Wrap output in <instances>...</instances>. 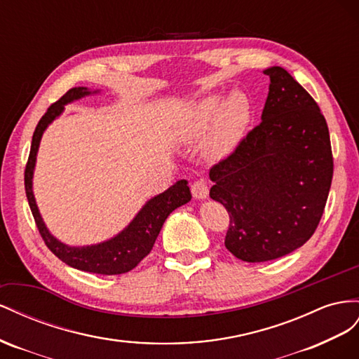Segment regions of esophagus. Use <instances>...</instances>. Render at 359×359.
<instances>
[{
  "instance_id": "1",
  "label": "esophagus",
  "mask_w": 359,
  "mask_h": 359,
  "mask_svg": "<svg viewBox=\"0 0 359 359\" xmlns=\"http://www.w3.org/2000/svg\"><path fill=\"white\" fill-rule=\"evenodd\" d=\"M191 192H192L194 198H197V200L208 198L209 197V188H208L206 180L198 179V180L194 182L191 185Z\"/></svg>"
}]
</instances>
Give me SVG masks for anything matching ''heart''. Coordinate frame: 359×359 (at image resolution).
I'll use <instances>...</instances> for the list:
<instances>
[{
    "label": "heart",
    "mask_w": 359,
    "mask_h": 359,
    "mask_svg": "<svg viewBox=\"0 0 359 359\" xmlns=\"http://www.w3.org/2000/svg\"><path fill=\"white\" fill-rule=\"evenodd\" d=\"M252 117L250 97L242 91H233L227 97L225 91L204 96L183 112L179 125V137L183 141L204 138V155L210 159H224L230 156L247 134Z\"/></svg>",
    "instance_id": "heart-1"
}]
</instances>
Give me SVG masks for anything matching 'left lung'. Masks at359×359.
I'll return each mask as SVG.
<instances>
[{
  "mask_svg": "<svg viewBox=\"0 0 359 359\" xmlns=\"http://www.w3.org/2000/svg\"><path fill=\"white\" fill-rule=\"evenodd\" d=\"M262 123L210 168V198L227 209L225 248L243 262L280 259L316 231L334 159L319 105L287 70L273 66Z\"/></svg>",
  "mask_w": 359,
  "mask_h": 359,
  "instance_id": "left-lung-1",
  "label": "left lung"
}]
</instances>
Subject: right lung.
Masks as SVG:
<instances>
[{
    "label": "right lung",
    "instance_id": "right-lung-1",
    "mask_svg": "<svg viewBox=\"0 0 359 359\" xmlns=\"http://www.w3.org/2000/svg\"><path fill=\"white\" fill-rule=\"evenodd\" d=\"M93 93H97V91H93ZM88 95H91V91L87 87L70 88L55 104L50 105L45 112V116L40 118L33 134L32 149H29V156L25 167V194L40 236L45 241L46 247L61 262L84 272L118 275L134 269L151 251L153 243H155L168 215L174 209L183 206V204H187L191 200V191L187 180L176 182L167 191L150 198L128 227L107 242L90 245V247H69V245L55 239L46 229L42 217H40L33 194V172L37 150L45 129L50 121L63 112L65 105Z\"/></svg>",
    "mask_w": 359,
    "mask_h": 359
}]
</instances>
